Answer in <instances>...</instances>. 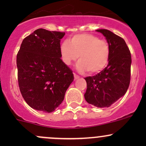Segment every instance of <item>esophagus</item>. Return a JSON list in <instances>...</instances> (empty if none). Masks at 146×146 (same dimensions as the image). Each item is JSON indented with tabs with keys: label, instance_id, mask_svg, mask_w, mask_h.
Instances as JSON below:
<instances>
[{
	"label": "esophagus",
	"instance_id": "obj_1",
	"mask_svg": "<svg viewBox=\"0 0 146 146\" xmlns=\"http://www.w3.org/2000/svg\"><path fill=\"white\" fill-rule=\"evenodd\" d=\"M74 78H75V80H77V79H78L79 78H80V76H79V75H78L77 74H75V73H74Z\"/></svg>",
	"mask_w": 146,
	"mask_h": 146
}]
</instances>
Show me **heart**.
Returning a JSON list of instances; mask_svg holds the SVG:
<instances>
[{"label":"heart","instance_id":"obj_1","mask_svg":"<svg viewBox=\"0 0 146 146\" xmlns=\"http://www.w3.org/2000/svg\"><path fill=\"white\" fill-rule=\"evenodd\" d=\"M62 60L70 65L79 58L76 68L81 73H99L106 66L110 55L109 44L98 36L88 33L75 35L64 41L60 48Z\"/></svg>","mask_w":146,"mask_h":146}]
</instances>
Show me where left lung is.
I'll list each match as a JSON object with an SVG mask.
<instances>
[{"instance_id":"left-lung-1","label":"left lung","mask_w":146,"mask_h":146,"mask_svg":"<svg viewBox=\"0 0 146 146\" xmlns=\"http://www.w3.org/2000/svg\"><path fill=\"white\" fill-rule=\"evenodd\" d=\"M110 48L108 64L94 76L85 78L86 101L98 108L109 107L125 95L130 82L131 54L123 38L107 29H98Z\"/></svg>"}]
</instances>
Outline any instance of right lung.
<instances>
[{
  "mask_svg": "<svg viewBox=\"0 0 146 146\" xmlns=\"http://www.w3.org/2000/svg\"><path fill=\"white\" fill-rule=\"evenodd\" d=\"M64 35L38 29L22 42L16 57L18 86L33 109L54 111L73 81V71L60 58V40Z\"/></svg>",
  "mask_w": 146,
  "mask_h": 146,
  "instance_id": "right-lung-1",
  "label": "right lung"
}]
</instances>
